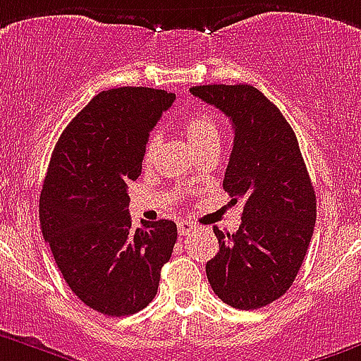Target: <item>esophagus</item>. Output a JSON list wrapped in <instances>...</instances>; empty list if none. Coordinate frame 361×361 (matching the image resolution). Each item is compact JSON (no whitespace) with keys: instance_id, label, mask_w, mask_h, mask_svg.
Returning a JSON list of instances; mask_svg holds the SVG:
<instances>
[{"instance_id":"1","label":"esophagus","mask_w":361,"mask_h":361,"mask_svg":"<svg viewBox=\"0 0 361 361\" xmlns=\"http://www.w3.org/2000/svg\"><path fill=\"white\" fill-rule=\"evenodd\" d=\"M194 228H196V225H192L190 221H180L178 223V232H180V235H188Z\"/></svg>"}]
</instances>
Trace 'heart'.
<instances>
[{
    "instance_id": "b5f03b06",
    "label": "heart",
    "mask_w": 361,
    "mask_h": 361,
    "mask_svg": "<svg viewBox=\"0 0 361 361\" xmlns=\"http://www.w3.org/2000/svg\"><path fill=\"white\" fill-rule=\"evenodd\" d=\"M185 131H187L188 138L194 144V147H201L207 144H219V126H217L216 118L209 113H192L185 120ZM158 145H160V135L152 133L149 136L147 145H145V160H151L152 154L157 152Z\"/></svg>"
}]
</instances>
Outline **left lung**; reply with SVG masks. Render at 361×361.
I'll return each instance as SVG.
<instances>
[{"label": "left lung", "instance_id": "obj_1", "mask_svg": "<svg viewBox=\"0 0 361 361\" xmlns=\"http://www.w3.org/2000/svg\"><path fill=\"white\" fill-rule=\"evenodd\" d=\"M232 120L233 149L223 188L243 201L235 233L214 226L219 252L207 262L214 293L235 310H257L290 290L310 248L317 196L297 136L281 109L250 84L190 87Z\"/></svg>", "mask_w": 361, "mask_h": 361}]
</instances>
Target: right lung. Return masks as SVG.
<instances>
[{
  "label": "right lung",
  "mask_w": 361,
  "mask_h": 361,
  "mask_svg": "<svg viewBox=\"0 0 361 361\" xmlns=\"http://www.w3.org/2000/svg\"><path fill=\"white\" fill-rule=\"evenodd\" d=\"M176 95L152 87L100 92L51 152L39 221L70 290L108 317L144 310L173 255L174 221L133 230L128 183L142 173L149 133Z\"/></svg>",
  "instance_id": "1"
}]
</instances>
